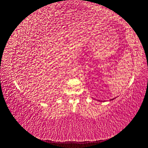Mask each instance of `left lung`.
I'll list each match as a JSON object with an SVG mask.
<instances>
[{
	"mask_svg": "<svg viewBox=\"0 0 148 148\" xmlns=\"http://www.w3.org/2000/svg\"><path fill=\"white\" fill-rule=\"evenodd\" d=\"M116 99V97H115V98H113V99H111L110 100H109V101H112V100H114V99ZM96 101H101V102H104V101H100V100H96Z\"/></svg>",
	"mask_w": 148,
	"mask_h": 148,
	"instance_id": "obj_1",
	"label": "left lung"
}]
</instances>
